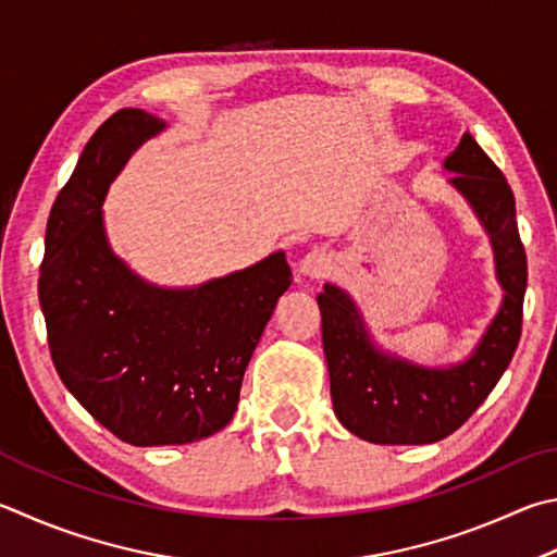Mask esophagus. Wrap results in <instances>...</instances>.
Here are the masks:
<instances>
[{
	"instance_id": "obj_1",
	"label": "esophagus",
	"mask_w": 557,
	"mask_h": 557,
	"mask_svg": "<svg viewBox=\"0 0 557 557\" xmlns=\"http://www.w3.org/2000/svg\"><path fill=\"white\" fill-rule=\"evenodd\" d=\"M299 270L305 272L307 277H313V280L323 277V275H326V272L331 270V252H326L323 248H313V250H309L307 256L301 258V262H299Z\"/></svg>"
}]
</instances>
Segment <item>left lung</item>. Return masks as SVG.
<instances>
[{"instance_id": "left-lung-1", "label": "left lung", "mask_w": 557, "mask_h": 557, "mask_svg": "<svg viewBox=\"0 0 557 557\" xmlns=\"http://www.w3.org/2000/svg\"><path fill=\"white\" fill-rule=\"evenodd\" d=\"M458 187L490 231L507 297L474 356L450 370H423L382 356L346 292L326 285L317 297L331 399L350 433L380 446H421L450 436L490 397L517 352L529 265L517 226L513 191L470 134L446 160Z\"/></svg>"}]
</instances>
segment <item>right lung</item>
<instances>
[{"instance_id":"obj_1","label":"right lung","mask_w":557,"mask_h":557,"mask_svg":"<svg viewBox=\"0 0 557 557\" xmlns=\"http://www.w3.org/2000/svg\"><path fill=\"white\" fill-rule=\"evenodd\" d=\"M163 126L121 109L97 128L50 209L38 277L60 380L140 448L201 441L234 419L252 350L292 282L285 252L185 292L148 287L114 258L99 207L131 150Z\"/></svg>"}]
</instances>
